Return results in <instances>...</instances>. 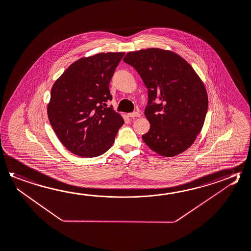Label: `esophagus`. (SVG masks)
I'll use <instances>...</instances> for the list:
<instances>
[{"instance_id": "1", "label": "esophagus", "mask_w": 251, "mask_h": 251, "mask_svg": "<svg viewBox=\"0 0 251 251\" xmlns=\"http://www.w3.org/2000/svg\"><path fill=\"white\" fill-rule=\"evenodd\" d=\"M128 115L129 117L131 118L140 117V116H141V114L138 113V112H133V113H128Z\"/></svg>"}]
</instances>
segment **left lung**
I'll return each mask as SVG.
<instances>
[{
	"instance_id": "obj_1",
	"label": "left lung",
	"mask_w": 251,
	"mask_h": 251,
	"mask_svg": "<svg viewBox=\"0 0 251 251\" xmlns=\"http://www.w3.org/2000/svg\"><path fill=\"white\" fill-rule=\"evenodd\" d=\"M148 88L145 115L150 123L143 141L153 152L173 157L194 143L205 123L208 98L194 69L174 51L150 48L123 59Z\"/></svg>"
}]
</instances>
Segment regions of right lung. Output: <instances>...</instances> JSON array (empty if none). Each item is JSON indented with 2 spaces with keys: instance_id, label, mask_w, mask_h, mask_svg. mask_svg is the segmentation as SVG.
Listing matches in <instances>:
<instances>
[{
  "instance_id": "obj_1",
  "label": "right lung",
  "mask_w": 251,
  "mask_h": 251,
  "mask_svg": "<svg viewBox=\"0 0 251 251\" xmlns=\"http://www.w3.org/2000/svg\"><path fill=\"white\" fill-rule=\"evenodd\" d=\"M124 52L81 58L62 73L51 87L49 122L62 145L82 157H96L112 147L123 117L106 107L113 97L109 83Z\"/></svg>"
}]
</instances>
